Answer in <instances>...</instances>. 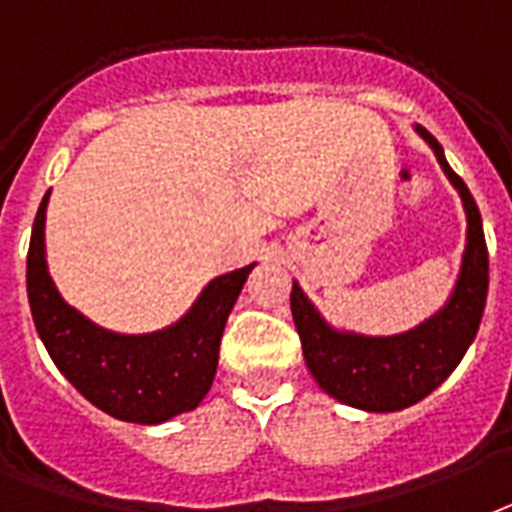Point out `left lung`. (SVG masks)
<instances>
[{
	"mask_svg": "<svg viewBox=\"0 0 512 512\" xmlns=\"http://www.w3.org/2000/svg\"><path fill=\"white\" fill-rule=\"evenodd\" d=\"M418 135L437 154L467 211V246L448 304L418 328L396 336H363L325 323L304 290L293 282L290 309L309 372L328 396L366 412H396L426 399L448 380L475 339L488 295V249L478 203L426 127Z\"/></svg>",
	"mask_w": 512,
	"mask_h": 512,
	"instance_id": "8db88e82",
	"label": "left lung"
}]
</instances>
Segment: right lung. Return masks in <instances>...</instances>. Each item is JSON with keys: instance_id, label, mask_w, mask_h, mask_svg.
Masks as SVG:
<instances>
[{"instance_id": "1", "label": "right lung", "mask_w": 512, "mask_h": 512, "mask_svg": "<svg viewBox=\"0 0 512 512\" xmlns=\"http://www.w3.org/2000/svg\"><path fill=\"white\" fill-rule=\"evenodd\" d=\"M45 192L26 255V293L34 328L56 369L94 407L127 423L154 426L198 407L214 382L227 314L246 276L244 266L211 279L179 323L162 331H105L64 301L45 263Z\"/></svg>"}]
</instances>
